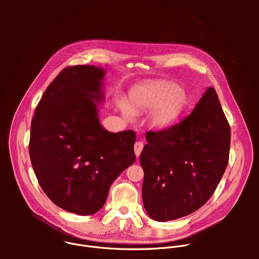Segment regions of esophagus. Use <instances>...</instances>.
Segmentation results:
<instances>
[{
	"mask_svg": "<svg viewBox=\"0 0 259 259\" xmlns=\"http://www.w3.org/2000/svg\"><path fill=\"white\" fill-rule=\"evenodd\" d=\"M142 149H143V143L141 141L135 142V144H134V152H135L136 157L140 156V153H141Z\"/></svg>",
	"mask_w": 259,
	"mask_h": 259,
	"instance_id": "1",
	"label": "esophagus"
}]
</instances>
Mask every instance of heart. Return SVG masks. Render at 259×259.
I'll return each instance as SVG.
<instances>
[{"mask_svg":"<svg viewBox=\"0 0 259 259\" xmlns=\"http://www.w3.org/2000/svg\"><path fill=\"white\" fill-rule=\"evenodd\" d=\"M186 101L187 94L178 85L169 81H156L134 88L129 95V104L121 100L119 108L126 121H133L135 113L151 110L150 125L164 129L178 119Z\"/></svg>","mask_w":259,"mask_h":259,"instance_id":"b5f03b06","label":"heart"}]
</instances>
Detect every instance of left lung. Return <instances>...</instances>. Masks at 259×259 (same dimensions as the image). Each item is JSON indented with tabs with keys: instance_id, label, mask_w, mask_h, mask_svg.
Here are the masks:
<instances>
[{
	"instance_id": "obj_1",
	"label": "left lung",
	"mask_w": 259,
	"mask_h": 259,
	"mask_svg": "<svg viewBox=\"0 0 259 259\" xmlns=\"http://www.w3.org/2000/svg\"><path fill=\"white\" fill-rule=\"evenodd\" d=\"M145 138L139 160L147 214L164 223L201 208L216 190L230 155V125L214 88H207L179 124L147 132Z\"/></svg>"
}]
</instances>
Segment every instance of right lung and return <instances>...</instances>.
<instances>
[{"label":"right lung","mask_w":259,"mask_h":259,"mask_svg":"<svg viewBox=\"0 0 259 259\" xmlns=\"http://www.w3.org/2000/svg\"><path fill=\"white\" fill-rule=\"evenodd\" d=\"M105 69L69 66L48 86L31 121L29 157L44 193L78 215L99 211L115 179L135 162L134 131L102 127Z\"/></svg>","instance_id":"add662e5"}]
</instances>
